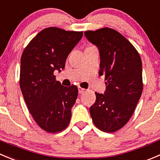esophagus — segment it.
I'll return each mask as SVG.
<instances>
[{"mask_svg":"<svg viewBox=\"0 0 160 160\" xmlns=\"http://www.w3.org/2000/svg\"><path fill=\"white\" fill-rule=\"evenodd\" d=\"M84 91H85V89H83V88H80V87H79V88H78L79 94H83V93L84 92Z\"/></svg>","mask_w":160,"mask_h":160,"instance_id":"34e87169","label":"esophagus"}]
</instances>
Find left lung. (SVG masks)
Masks as SVG:
<instances>
[{"mask_svg":"<svg viewBox=\"0 0 160 160\" xmlns=\"http://www.w3.org/2000/svg\"><path fill=\"white\" fill-rule=\"evenodd\" d=\"M84 36L98 49L99 75L106 80L104 94L95 93L90 113L99 130L115 132L129 121L142 95V59L130 41L114 29L88 30Z\"/></svg>","mask_w":160,"mask_h":160,"instance_id":"1","label":"left lung"}]
</instances>
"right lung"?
Wrapping results in <instances>:
<instances>
[{"label":"right lung","instance_id":"obj_1","mask_svg":"<svg viewBox=\"0 0 160 160\" xmlns=\"http://www.w3.org/2000/svg\"><path fill=\"white\" fill-rule=\"evenodd\" d=\"M83 32L49 27L39 32L23 51L20 88L29 112L45 131L58 133L67 128L78 95L75 85L64 87L55 80Z\"/></svg>","mask_w":160,"mask_h":160}]
</instances>
